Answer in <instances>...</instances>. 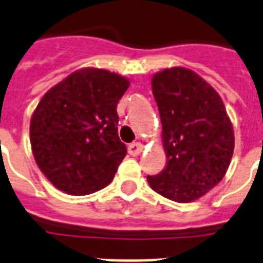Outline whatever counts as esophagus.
I'll return each mask as SVG.
<instances>
[{"label":"esophagus","mask_w":263,"mask_h":263,"mask_svg":"<svg viewBox=\"0 0 263 263\" xmlns=\"http://www.w3.org/2000/svg\"><path fill=\"white\" fill-rule=\"evenodd\" d=\"M142 151H143L142 143L135 142V143H131V144L128 146V153L131 154L132 157H136V155H139V154H142Z\"/></svg>","instance_id":"1"}]
</instances>
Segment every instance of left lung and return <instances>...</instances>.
Wrapping results in <instances>:
<instances>
[{"mask_svg": "<svg viewBox=\"0 0 263 263\" xmlns=\"http://www.w3.org/2000/svg\"><path fill=\"white\" fill-rule=\"evenodd\" d=\"M166 167L147 176L153 191L191 202L223 180L234 154V128L217 91L194 71L172 67L154 74Z\"/></svg>", "mask_w": 263, "mask_h": 263, "instance_id": "1", "label": "left lung"}]
</instances>
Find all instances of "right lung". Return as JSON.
<instances>
[{"instance_id": "right-lung-1", "label": "right lung", "mask_w": 263, "mask_h": 263, "mask_svg": "<svg viewBox=\"0 0 263 263\" xmlns=\"http://www.w3.org/2000/svg\"><path fill=\"white\" fill-rule=\"evenodd\" d=\"M128 86L124 77L87 67L43 96L31 119L32 153L59 191L85 196L113 180L127 155L116 108Z\"/></svg>"}]
</instances>
